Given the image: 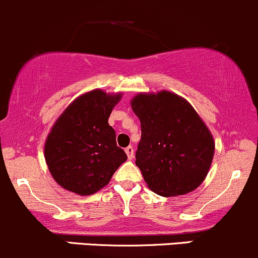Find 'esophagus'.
<instances>
[{
	"mask_svg": "<svg viewBox=\"0 0 258 258\" xmlns=\"http://www.w3.org/2000/svg\"><path fill=\"white\" fill-rule=\"evenodd\" d=\"M125 153H126V156H128L129 160H132V159L134 158V149H133V147L125 148Z\"/></svg>",
	"mask_w": 258,
	"mask_h": 258,
	"instance_id": "1",
	"label": "esophagus"
}]
</instances>
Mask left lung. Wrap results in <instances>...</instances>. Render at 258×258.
Segmentation results:
<instances>
[{"label":"left lung","instance_id":"left-lung-1","mask_svg":"<svg viewBox=\"0 0 258 258\" xmlns=\"http://www.w3.org/2000/svg\"><path fill=\"white\" fill-rule=\"evenodd\" d=\"M130 104L142 125L135 164L149 188L160 196L195 190L205 180L215 151L203 119L187 100L168 90L140 93Z\"/></svg>","mask_w":258,"mask_h":258}]
</instances>
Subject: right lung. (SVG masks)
I'll list each match as a JSON object with an SVG mask.
<instances>
[{
    "mask_svg": "<svg viewBox=\"0 0 258 258\" xmlns=\"http://www.w3.org/2000/svg\"><path fill=\"white\" fill-rule=\"evenodd\" d=\"M121 93L94 89L77 98L50 129L44 158L58 185L87 196L109 184L126 154L116 147L115 132L108 124Z\"/></svg>",
    "mask_w": 258,
    "mask_h": 258,
    "instance_id": "1",
    "label": "right lung"
}]
</instances>
